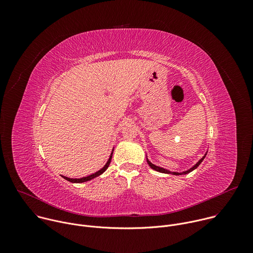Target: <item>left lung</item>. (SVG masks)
Wrapping results in <instances>:
<instances>
[{"instance_id": "left-lung-1", "label": "left lung", "mask_w": 253, "mask_h": 253, "mask_svg": "<svg viewBox=\"0 0 253 253\" xmlns=\"http://www.w3.org/2000/svg\"><path fill=\"white\" fill-rule=\"evenodd\" d=\"M206 154H207V152L204 154V156L194 165V166H192L190 169H188V170H186V171H183V172H172V171H170V170H167V169H165V168H162V167H159V166H156L155 164H153V163H151L149 160H148V158H147V156H146V159H147V163H148V165L152 168V169H154L155 171H158V172H161V173H166V174H173V175H182V174H188V173H190L191 171H193L194 169H196L199 165H200V163L203 161V159L205 158V156H206Z\"/></svg>"}]
</instances>
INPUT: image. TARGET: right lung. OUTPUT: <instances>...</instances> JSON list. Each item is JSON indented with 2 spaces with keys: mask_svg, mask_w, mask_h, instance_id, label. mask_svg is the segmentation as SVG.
Segmentation results:
<instances>
[{
  "mask_svg": "<svg viewBox=\"0 0 253 253\" xmlns=\"http://www.w3.org/2000/svg\"><path fill=\"white\" fill-rule=\"evenodd\" d=\"M113 151H114V149L112 150L111 155H110L109 159H108L107 163H106V164L104 165V167H103V168H101L99 171H97V172H95V173H93V174H91V175H88V176H86V177H82V178H69V177H66V176H62V177H63L64 179H66L67 181H70V182H72V183H82V182L89 181V180H92V179H94V178L98 177L99 175H101L102 173H104V172L106 171V169H107L108 167H109L110 162H111V159H112Z\"/></svg>",
  "mask_w": 253,
  "mask_h": 253,
  "instance_id": "add662e5",
  "label": "right lung"
}]
</instances>
